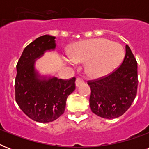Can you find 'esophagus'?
<instances>
[{
  "label": "esophagus",
  "instance_id": "esophagus-1",
  "mask_svg": "<svg viewBox=\"0 0 149 149\" xmlns=\"http://www.w3.org/2000/svg\"><path fill=\"white\" fill-rule=\"evenodd\" d=\"M84 83V81L81 79V78H77V79H76V86H79V85H81V84H83Z\"/></svg>",
  "mask_w": 149,
  "mask_h": 149
}]
</instances>
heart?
<instances>
[{
  "label": "heart",
  "mask_w": 149,
  "mask_h": 149,
  "mask_svg": "<svg viewBox=\"0 0 149 149\" xmlns=\"http://www.w3.org/2000/svg\"><path fill=\"white\" fill-rule=\"evenodd\" d=\"M125 56L121 45L106 38H93L75 43L70 49V60L85 65V72L97 79L112 72Z\"/></svg>",
  "instance_id": "b5f03b06"
}]
</instances>
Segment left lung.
<instances>
[{"instance_id": "left-lung-1", "label": "left lung", "mask_w": 149, "mask_h": 149, "mask_svg": "<svg viewBox=\"0 0 149 149\" xmlns=\"http://www.w3.org/2000/svg\"><path fill=\"white\" fill-rule=\"evenodd\" d=\"M119 68L105 77L91 80L90 107L93 113L107 119L120 117L134 101L138 89V64L129 46Z\"/></svg>"}]
</instances>
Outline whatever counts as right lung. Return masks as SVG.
I'll use <instances>...</instances> for the list:
<instances>
[{
    "instance_id": "obj_1",
    "label": "right lung",
    "mask_w": 149,
    "mask_h": 149,
    "mask_svg": "<svg viewBox=\"0 0 149 149\" xmlns=\"http://www.w3.org/2000/svg\"><path fill=\"white\" fill-rule=\"evenodd\" d=\"M56 37L45 35L24 48L17 64L15 100L29 118L48 123L59 118L65 111L68 96L76 89V78L58 79L41 76L36 70V60L46 51L56 49Z\"/></svg>"
}]
</instances>
